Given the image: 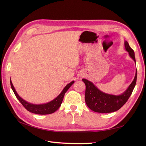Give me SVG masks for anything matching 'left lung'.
<instances>
[{
    "mask_svg": "<svg viewBox=\"0 0 146 146\" xmlns=\"http://www.w3.org/2000/svg\"><path fill=\"white\" fill-rule=\"evenodd\" d=\"M125 47L126 51L129 52L130 56L135 62L134 51L127 41L125 42ZM82 80L86 85L85 102L87 106L95 112L110 113L119 110L128 100L135 87L137 80V71L134 80L127 90L123 94L117 96L105 94L99 90L88 80L86 79H82Z\"/></svg>",
    "mask_w": 146,
    "mask_h": 146,
    "instance_id": "obj_1",
    "label": "left lung"
}]
</instances>
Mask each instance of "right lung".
Returning <instances> with one entry per match:
<instances>
[{
  "label": "right lung",
  "mask_w": 146,
  "mask_h": 146,
  "mask_svg": "<svg viewBox=\"0 0 146 146\" xmlns=\"http://www.w3.org/2000/svg\"><path fill=\"white\" fill-rule=\"evenodd\" d=\"M10 82H11V88L14 93L15 97H17L19 101L21 102V104L23 105L24 107L27 110L30 111V112H32L33 113H36V114H39V115L50 114V113H54V111H56L61 106L62 102H63V100L65 93L68 91V90L69 89L70 86L74 83V81H73L71 83H70L69 84H68L66 86H65L63 90V91H62L61 94L59 95L55 99H54L53 100L49 102V103L46 104H42V105H34V104L27 103V102L24 100L23 98H21L18 95L17 92H15L14 86L12 83L11 80H10Z\"/></svg>",
  "instance_id": "add662e5"
}]
</instances>
